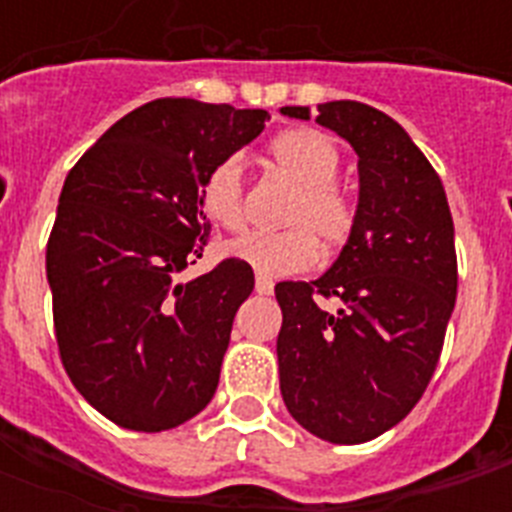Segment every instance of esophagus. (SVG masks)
Masks as SVG:
<instances>
[{
    "instance_id": "34e87169",
    "label": "esophagus",
    "mask_w": 512,
    "mask_h": 512,
    "mask_svg": "<svg viewBox=\"0 0 512 512\" xmlns=\"http://www.w3.org/2000/svg\"><path fill=\"white\" fill-rule=\"evenodd\" d=\"M256 292L259 295H271L274 292V282L269 277H264V274H256Z\"/></svg>"
}]
</instances>
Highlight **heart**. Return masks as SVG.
<instances>
[{
    "mask_svg": "<svg viewBox=\"0 0 512 512\" xmlns=\"http://www.w3.org/2000/svg\"><path fill=\"white\" fill-rule=\"evenodd\" d=\"M269 151L279 169L300 184L287 212L289 228L248 230L228 243V253L264 277H289L318 264V233L328 243H343L354 233L356 205L336 184L341 156L330 135L312 128L287 130L271 140ZM200 205L220 228H241L246 217L241 158H220L202 176Z\"/></svg>",
    "mask_w": 512,
    "mask_h": 512,
    "instance_id": "obj_1",
    "label": "heart"
}]
</instances>
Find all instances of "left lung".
Listing matches in <instances>:
<instances>
[{"instance_id":"obj_1","label":"left lung","mask_w":512,"mask_h":512,"mask_svg":"<svg viewBox=\"0 0 512 512\" xmlns=\"http://www.w3.org/2000/svg\"><path fill=\"white\" fill-rule=\"evenodd\" d=\"M310 120L307 107H282ZM318 122L359 156V207L336 264L315 282L277 284L279 387L292 418L330 443H364L418 405L456 302V248L431 161L369 104H318ZM336 296L328 313L319 297Z\"/></svg>"}]
</instances>
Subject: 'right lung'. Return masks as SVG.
Here are the masks:
<instances>
[{"label":"right lung","mask_w":512,"mask_h":512,"mask_svg":"<svg viewBox=\"0 0 512 512\" xmlns=\"http://www.w3.org/2000/svg\"><path fill=\"white\" fill-rule=\"evenodd\" d=\"M266 110L153 99L117 120L69 171L45 271L63 369L112 423L158 433L205 410L251 266L202 259V176L264 130Z\"/></svg>","instance_id":"1"}]
</instances>
